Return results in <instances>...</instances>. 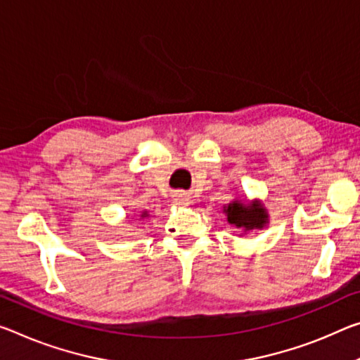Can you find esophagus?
<instances>
[{"instance_id": "obj_1", "label": "esophagus", "mask_w": 360, "mask_h": 360, "mask_svg": "<svg viewBox=\"0 0 360 360\" xmlns=\"http://www.w3.org/2000/svg\"><path fill=\"white\" fill-rule=\"evenodd\" d=\"M174 203L181 205V207H187L191 202H189V197H187L186 193H178V195H174Z\"/></svg>"}]
</instances>
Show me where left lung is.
Returning a JSON list of instances; mask_svg holds the SVG:
<instances>
[{"mask_svg":"<svg viewBox=\"0 0 360 360\" xmlns=\"http://www.w3.org/2000/svg\"><path fill=\"white\" fill-rule=\"evenodd\" d=\"M224 213L229 224L243 229L245 232L262 229L267 224V219H269L266 208L258 200L252 203L233 200L224 207Z\"/></svg>","mask_w":360,"mask_h":360,"instance_id":"left-lung-1","label":"left lung"}]
</instances>
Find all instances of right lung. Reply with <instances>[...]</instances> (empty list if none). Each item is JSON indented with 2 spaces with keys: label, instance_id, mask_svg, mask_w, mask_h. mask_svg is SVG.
I'll return each mask as SVG.
<instances>
[{
  "label": "right lung",
  "instance_id": "add662e5",
  "mask_svg": "<svg viewBox=\"0 0 360 360\" xmlns=\"http://www.w3.org/2000/svg\"><path fill=\"white\" fill-rule=\"evenodd\" d=\"M146 216H147V211H144V213H142V218H146Z\"/></svg>",
  "mask_w": 360,
  "mask_h": 360
}]
</instances>
